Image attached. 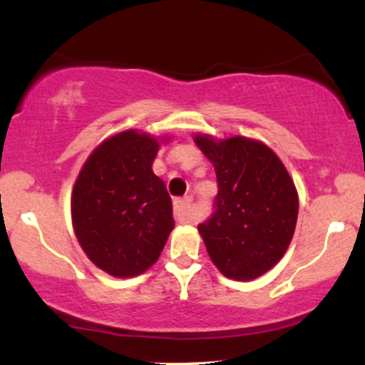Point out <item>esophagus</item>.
<instances>
[{
    "label": "esophagus",
    "mask_w": 365,
    "mask_h": 365,
    "mask_svg": "<svg viewBox=\"0 0 365 365\" xmlns=\"http://www.w3.org/2000/svg\"><path fill=\"white\" fill-rule=\"evenodd\" d=\"M190 202H192V197H183V199L175 200V220H177L178 223L185 225L192 221Z\"/></svg>",
    "instance_id": "esophagus-1"
}]
</instances>
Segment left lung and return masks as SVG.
Instances as JSON below:
<instances>
[{
    "label": "left lung",
    "mask_w": 365,
    "mask_h": 365,
    "mask_svg": "<svg viewBox=\"0 0 365 365\" xmlns=\"http://www.w3.org/2000/svg\"><path fill=\"white\" fill-rule=\"evenodd\" d=\"M217 178L215 212L197 226L226 278L250 282L279 262L299 216V194L287 168L261 140L207 133L194 137Z\"/></svg>",
    "instance_id": "1"
}]
</instances>
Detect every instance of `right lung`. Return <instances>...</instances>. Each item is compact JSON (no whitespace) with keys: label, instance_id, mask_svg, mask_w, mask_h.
I'll use <instances>...</instances> for the list:
<instances>
[{"label":"right lung","instance_id":"add662e5","mask_svg":"<svg viewBox=\"0 0 365 365\" xmlns=\"http://www.w3.org/2000/svg\"><path fill=\"white\" fill-rule=\"evenodd\" d=\"M158 150L156 137L125 130L92 150L75 180V237L87 257L116 278L148 271L175 226L165 182L153 171Z\"/></svg>","mask_w":365,"mask_h":365}]
</instances>
